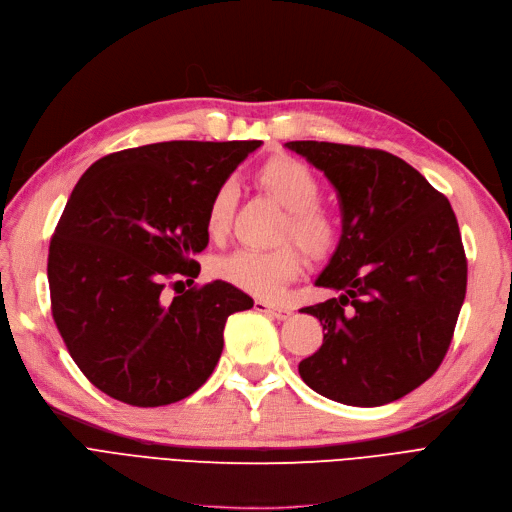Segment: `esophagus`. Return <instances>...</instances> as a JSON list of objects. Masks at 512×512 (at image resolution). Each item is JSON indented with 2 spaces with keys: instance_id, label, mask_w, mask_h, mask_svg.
Wrapping results in <instances>:
<instances>
[{
  "instance_id": "1",
  "label": "esophagus",
  "mask_w": 512,
  "mask_h": 512,
  "mask_svg": "<svg viewBox=\"0 0 512 512\" xmlns=\"http://www.w3.org/2000/svg\"><path fill=\"white\" fill-rule=\"evenodd\" d=\"M254 309L260 311V313H267V315L275 317V320H288V317L292 315V309L279 307V305H271V303H267V301H256V303H254Z\"/></svg>"
}]
</instances>
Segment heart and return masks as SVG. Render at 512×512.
<instances>
[{"label":"heart","instance_id":"obj_1","mask_svg":"<svg viewBox=\"0 0 512 512\" xmlns=\"http://www.w3.org/2000/svg\"><path fill=\"white\" fill-rule=\"evenodd\" d=\"M258 184L284 207L288 214L281 224L279 239H294L313 256H328L339 243V222L320 205L322 184L301 161L277 156L258 169ZM235 186L222 182L211 195L205 211V228L211 237H220L233 211ZM303 256L292 243H281L273 250L241 248L214 262V273L258 298L275 301L284 288L301 275Z\"/></svg>","mask_w":512,"mask_h":512}]
</instances>
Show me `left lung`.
I'll list each match as a JSON object with an SVG mask.
<instances>
[{
    "label": "left lung",
    "mask_w": 512,
    "mask_h": 512,
    "mask_svg": "<svg viewBox=\"0 0 512 512\" xmlns=\"http://www.w3.org/2000/svg\"><path fill=\"white\" fill-rule=\"evenodd\" d=\"M341 201L343 235L315 286L339 298L301 309L326 330L303 381L349 407H381L428 381L447 356L468 262L443 192L402 158L362 146L288 142Z\"/></svg>",
    "instance_id": "8db88e82"
}]
</instances>
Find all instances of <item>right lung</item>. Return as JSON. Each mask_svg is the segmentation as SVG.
Wrapping results in <instances>:
<instances>
[{"label":"right lung","instance_id":"1","mask_svg":"<svg viewBox=\"0 0 512 512\" xmlns=\"http://www.w3.org/2000/svg\"><path fill=\"white\" fill-rule=\"evenodd\" d=\"M258 146L148 144L99 158L78 180L48 248L50 309L69 356L103 394L165 407L214 373L226 317L254 301L220 279L177 286L201 271L211 195Z\"/></svg>","mask_w":512,"mask_h":512}]
</instances>
